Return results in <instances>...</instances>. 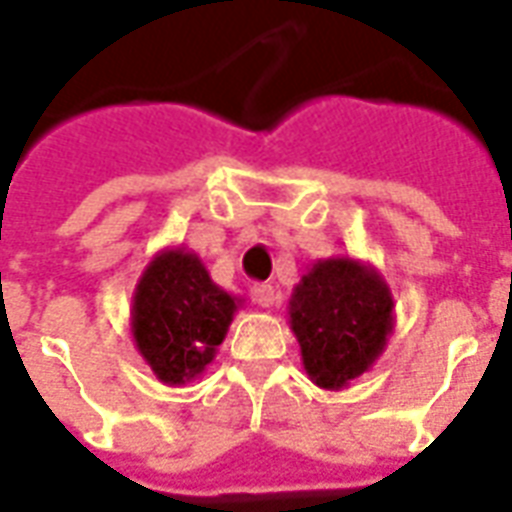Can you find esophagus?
Here are the masks:
<instances>
[{"mask_svg": "<svg viewBox=\"0 0 512 512\" xmlns=\"http://www.w3.org/2000/svg\"><path fill=\"white\" fill-rule=\"evenodd\" d=\"M252 299H255L257 307H274V301H277V290H274V285H255V290H252Z\"/></svg>", "mask_w": 512, "mask_h": 512, "instance_id": "obj_1", "label": "esophagus"}]
</instances>
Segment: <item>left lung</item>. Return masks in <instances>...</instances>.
<instances>
[{"instance_id": "left-lung-1", "label": "left lung", "mask_w": 512, "mask_h": 512, "mask_svg": "<svg viewBox=\"0 0 512 512\" xmlns=\"http://www.w3.org/2000/svg\"><path fill=\"white\" fill-rule=\"evenodd\" d=\"M288 318L312 384L340 392L384 354L395 329V299L370 263L337 255L307 268L293 288Z\"/></svg>"}]
</instances>
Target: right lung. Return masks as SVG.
<instances>
[{"label":"right lung","instance_id":"right-lung-1","mask_svg":"<svg viewBox=\"0 0 512 512\" xmlns=\"http://www.w3.org/2000/svg\"><path fill=\"white\" fill-rule=\"evenodd\" d=\"M238 307L241 299L213 282L200 257L186 246H167L134 288L136 351L161 384H189L213 362Z\"/></svg>","mask_w":512,"mask_h":512}]
</instances>
